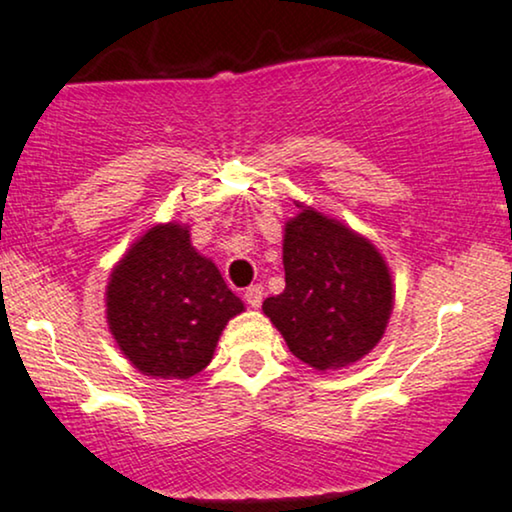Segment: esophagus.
Wrapping results in <instances>:
<instances>
[{
    "label": "esophagus",
    "mask_w": 512,
    "mask_h": 512,
    "mask_svg": "<svg viewBox=\"0 0 512 512\" xmlns=\"http://www.w3.org/2000/svg\"><path fill=\"white\" fill-rule=\"evenodd\" d=\"M263 296H266V289H263L261 285H251V287L244 292L246 304H249L251 308L261 306V304H263Z\"/></svg>",
    "instance_id": "esophagus-1"
}]
</instances>
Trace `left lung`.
Here are the masks:
<instances>
[{
    "label": "left lung",
    "mask_w": 512,
    "mask_h": 512,
    "mask_svg": "<svg viewBox=\"0 0 512 512\" xmlns=\"http://www.w3.org/2000/svg\"><path fill=\"white\" fill-rule=\"evenodd\" d=\"M285 223V292L263 313L308 368L342 370L380 344L394 311V280L375 244L342 220L296 201Z\"/></svg>",
    "instance_id": "1"
}]
</instances>
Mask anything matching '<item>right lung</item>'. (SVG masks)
I'll use <instances>...</instances> for the list:
<instances>
[{"mask_svg":"<svg viewBox=\"0 0 512 512\" xmlns=\"http://www.w3.org/2000/svg\"><path fill=\"white\" fill-rule=\"evenodd\" d=\"M244 311L189 225H151L130 244L106 285V323L142 375L189 380L211 363L220 334Z\"/></svg>","mask_w":512,"mask_h":512,"instance_id":"add662e5","label":"right lung"}]
</instances>
